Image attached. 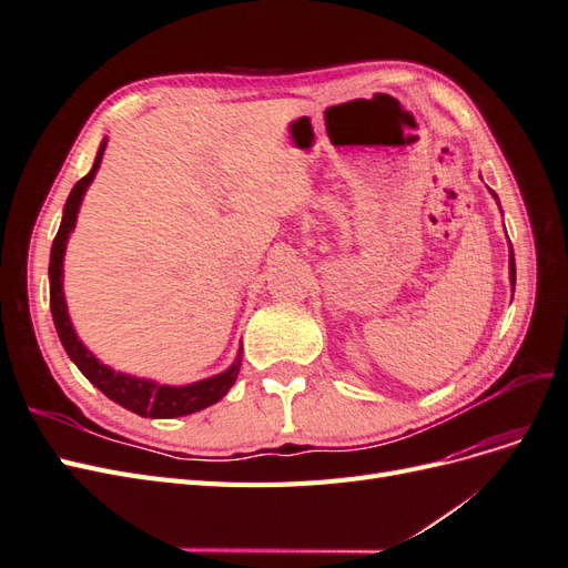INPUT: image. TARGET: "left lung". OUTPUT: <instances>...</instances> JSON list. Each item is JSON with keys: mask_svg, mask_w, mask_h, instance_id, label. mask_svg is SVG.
Here are the masks:
<instances>
[{"mask_svg": "<svg viewBox=\"0 0 568 568\" xmlns=\"http://www.w3.org/2000/svg\"><path fill=\"white\" fill-rule=\"evenodd\" d=\"M493 196H495V192H493ZM509 280H511V288H514V282H517V265H514V251L509 253Z\"/></svg>", "mask_w": 568, "mask_h": 568, "instance_id": "obj_1", "label": "left lung"}]
</instances>
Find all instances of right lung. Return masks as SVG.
Wrapping results in <instances>:
<instances>
[{
    "label": "right lung",
    "instance_id": "1",
    "mask_svg": "<svg viewBox=\"0 0 568 568\" xmlns=\"http://www.w3.org/2000/svg\"><path fill=\"white\" fill-rule=\"evenodd\" d=\"M106 140L99 146V153L94 159V165L88 175H84L75 186L71 196H68L63 205V220L61 227L54 236V244H51V257H49V305H51V317H54L59 338L63 343V348L68 357L73 359L78 369L88 376V379L104 393L118 405H123L125 409L134 412V415L142 417H153V419H170V417H184L192 415V412H199L203 407H209L217 403L222 395H225L239 376V367H242V353H239L236 363L217 376H211V379H203L189 386H161L156 382L149 379H136V376H128L113 372L111 367L101 365L99 359L82 346V341L75 336L73 324L68 320L65 311V301H63V253H65V242L68 234L73 232L80 203L84 196V189L90 186L94 180V173L99 170L101 156H104Z\"/></svg>",
    "mask_w": 568,
    "mask_h": 568
}]
</instances>
